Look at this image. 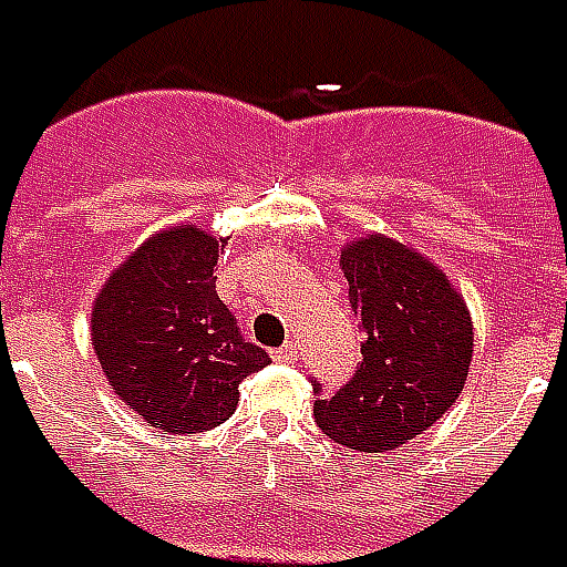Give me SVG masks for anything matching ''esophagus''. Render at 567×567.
<instances>
[{
    "mask_svg": "<svg viewBox=\"0 0 567 567\" xmlns=\"http://www.w3.org/2000/svg\"><path fill=\"white\" fill-rule=\"evenodd\" d=\"M272 358H276L279 364H295V361H297V346L285 343L282 349H276V352H272Z\"/></svg>",
    "mask_w": 567,
    "mask_h": 567,
    "instance_id": "1",
    "label": "esophagus"
}]
</instances>
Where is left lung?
I'll list each match as a JSON object with an SVG mask.
<instances>
[{"label":"left lung","instance_id":"left-lung-1","mask_svg":"<svg viewBox=\"0 0 567 567\" xmlns=\"http://www.w3.org/2000/svg\"><path fill=\"white\" fill-rule=\"evenodd\" d=\"M340 267L364 333L361 364L340 392L324 394L316 382L312 413L349 450H394L462 394L474 355L471 312L446 272L389 236L349 243Z\"/></svg>","mask_w":567,"mask_h":567}]
</instances>
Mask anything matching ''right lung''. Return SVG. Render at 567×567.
Returning <instances> with one entry per match:
<instances>
[{
  "instance_id": "1",
  "label": "right lung",
  "mask_w": 567,
  "mask_h": 567,
  "mask_svg": "<svg viewBox=\"0 0 567 567\" xmlns=\"http://www.w3.org/2000/svg\"><path fill=\"white\" fill-rule=\"evenodd\" d=\"M218 239L194 224L145 239L93 303L105 380L148 425L199 434L239 404V382L270 364L215 291Z\"/></svg>"
}]
</instances>
